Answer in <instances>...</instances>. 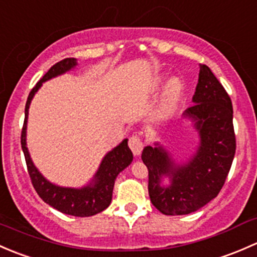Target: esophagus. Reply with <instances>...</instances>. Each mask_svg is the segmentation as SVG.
I'll return each instance as SVG.
<instances>
[{
  "instance_id": "esophagus-1",
  "label": "esophagus",
  "mask_w": 257,
  "mask_h": 257,
  "mask_svg": "<svg viewBox=\"0 0 257 257\" xmlns=\"http://www.w3.org/2000/svg\"><path fill=\"white\" fill-rule=\"evenodd\" d=\"M143 145V142H142V139L138 136H132L131 139H129V148H131L132 152H133V154L136 157H138L142 153Z\"/></svg>"
}]
</instances>
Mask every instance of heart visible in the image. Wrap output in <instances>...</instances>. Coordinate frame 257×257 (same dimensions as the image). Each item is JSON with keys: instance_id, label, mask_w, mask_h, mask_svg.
<instances>
[{"instance_id": "obj_1", "label": "heart", "mask_w": 257, "mask_h": 257, "mask_svg": "<svg viewBox=\"0 0 257 257\" xmlns=\"http://www.w3.org/2000/svg\"><path fill=\"white\" fill-rule=\"evenodd\" d=\"M163 80H164V77H158L154 82L155 87L162 84ZM183 90H184L183 83H181L178 78L172 79L169 83H168L167 88H165L164 95H163L162 107H160L162 112L168 113L172 109H174V107L178 104L179 99H180L181 94H183Z\"/></svg>"}]
</instances>
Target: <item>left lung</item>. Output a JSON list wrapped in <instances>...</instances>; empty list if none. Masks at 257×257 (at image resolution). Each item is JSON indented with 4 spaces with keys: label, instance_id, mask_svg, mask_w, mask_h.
Returning a JSON list of instances; mask_svg holds the SVG:
<instances>
[{
    "label": "left lung",
    "instance_id": "obj_1",
    "mask_svg": "<svg viewBox=\"0 0 257 257\" xmlns=\"http://www.w3.org/2000/svg\"><path fill=\"white\" fill-rule=\"evenodd\" d=\"M193 103L184 118L194 123L199 145L186 162H175L158 142L142 153L149 175L150 201L165 215L191 214L216 198L236 150L231 99L205 64H200ZM164 177L170 178L169 186L162 185Z\"/></svg>",
    "mask_w": 257,
    "mask_h": 257
}]
</instances>
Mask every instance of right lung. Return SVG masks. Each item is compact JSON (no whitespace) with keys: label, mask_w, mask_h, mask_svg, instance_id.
<instances>
[{"label":"right lung","mask_w":257,"mask_h":257,"mask_svg":"<svg viewBox=\"0 0 257 257\" xmlns=\"http://www.w3.org/2000/svg\"><path fill=\"white\" fill-rule=\"evenodd\" d=\"M76 66V58H66L58 62L53 67H51V69L31 90L25 108V123H23L22 134H21V145L25 154L28 174L32 180L33 188L36 189L40 198L52 208L57 209L63 214L85 217L98 214L109 206L112 201L114 181L119 173L123 172L133 162V153L128 147V139H124L120 144L116 145L104 155L94 177L89 184L83 188H66V186H59L48 181L33 164L30 152H28L27 142H26L28 109L37 90L42 87L43 82L64 74Z\"/></svg>","instance_id":"add662e5"}]
</instances>
